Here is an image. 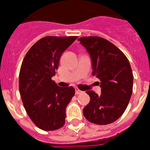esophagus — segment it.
I'll list each match as a JSON object with an SVG mask.
<instances>
[{
	"mask_svg": "<svg viewBox=\"0 0 150 150\" xmlns=\"http://www.w3.org/2000/svg\"><path fill=\"white\" fill-rule=\"evenodd\" d=\"M83 92L81 91V90H79V88H75V94L76 95H79V94H81Z\"/></svg>",
	"mask_w": 150,
	"mask_h": 150,
	"instance_id": "34e87169",
	"label": "esophagus"
}]
</instances>
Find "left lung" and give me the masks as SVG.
Masks as SVG:
<instances>
[{"label":"left lung","mask_w":150,"mask_h":150,"mask_svg":"<svg viewBox=\"0 0 150 150\" xmlns=\"http://www.w3.org/2000/svg\"><path fill=\"white\" fill-rule=\"evenodd\" d=\"M90 54L93 75L100 81L101 94L88 91L90 101L83 110L87 120L106 125L119 119L129 103L133 88V74L128 59L119 48L99 36L78 40Z\"/></svg>","instance_id":"1"}]
</instances>
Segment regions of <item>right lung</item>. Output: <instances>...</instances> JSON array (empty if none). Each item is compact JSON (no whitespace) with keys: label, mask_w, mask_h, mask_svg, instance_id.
<instances>
[{"label":"right lung","mask_w":150,"mask_h":150,"mask_svg":"<svg viewBox=\"0 0 150 150\" xmlns=\"http://www.w3.org/2000/svg\"><path fill=\"white\" fill-rule=\"evenodd\" d=\"M77 38L43 37L31 46L22 62L18 87L23 106L35 126L44 131L64 126L66 108L75 95V88L58 87L52 77L62 53Z\"/></svg>","instance_id":"add662e5"}]
</instances>
